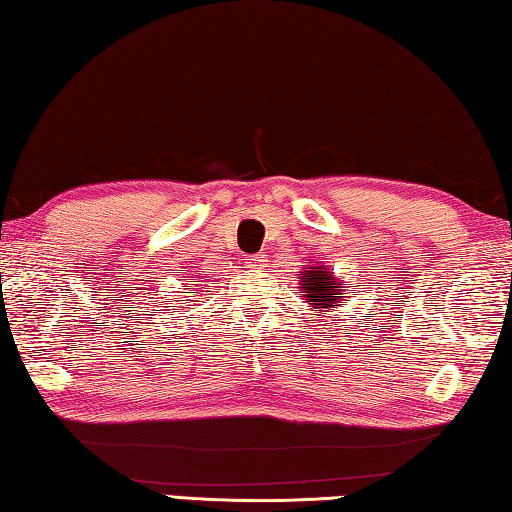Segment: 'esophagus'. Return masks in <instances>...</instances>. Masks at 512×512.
Returning a JSON list of instances; mask_svg holds the SVG:
<instances>
[{"mask_svg": "<svg viewBox=\"0 0 512 512\" xmlns=\"http://www.w3.org/2000/svg\"><path fill=\"white\" fill-rule=\"evenodd\" d=\"M264 264H266V255H250V257H248V266L262 268Z\"/></svg>", "mask_w": 512, "mask_h": 512, "instance_id": "1", "label": "esophagus"}]
</instances>
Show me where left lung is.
<instances>
[{
	"label": "left lung",
	"mask_w": 512,
	"mask_h": 512,
	"mask_svg": "<svg viewBox=\"0 0 512 512\" xmlns=\"http://www.w3.org/2000/svg\"><path fill=\"white\" fill-rule=\"evenodd\" d=\"M302 298L309 302V307L314 311H327L332 307H339L343 298V287L339 280H334V275L325 266H314L311 271H302Z\"/></svg>",
	"instance_id": "8db88e82"
}]
</instances>
